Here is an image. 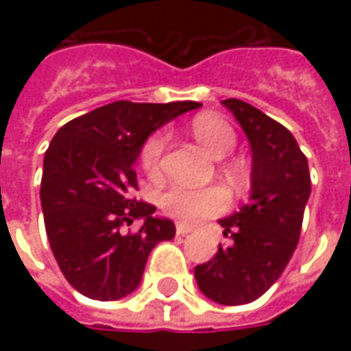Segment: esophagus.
Returning a JSON list of instances; mask_svg holds the SVG:
<instances>
[{"label": "esophagus", "mask_w": 351, "mask_h": 351, "mask_svg": "<svg viewBox=\"0 0 351 351\" xmlns=\"http://www.w3.org/2000/svg\"><path fill=\"white\" fill-rule=\"evenodd\" d=\"M191 231H193L191 226H186V223H176V233H178V235H188V233H191Z\"/></svg>", "instance_id": "34e87169"}]
</instances>
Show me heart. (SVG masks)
<instances>
[{
	"label": "heart",
	"instance_id": "obj_1",
	"mask_svg": "<svg viewBox=\"0 0 351 351\" xmlns=\"http://www.w3.org/2000/svg\"><path fill=\"white\" fill-rule=\"evenodd\" d=\"M191 133L199 145L214 158L228 156L237 145V135L233 128L223 118L214 114H201L191 122ZM167 146V135L163 131L154 133L143 146L141 163L148 176H158L161 169V158ZM228 193L218 188H203V190H190L184 186H171L160 199L163 213L176 220L191 221L203 220L214 214H220L228 208Z\"/></svg>",
	"mask_w": 351,
	"mask_h": 351
}]
</instances>
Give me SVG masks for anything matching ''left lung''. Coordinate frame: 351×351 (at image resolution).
<instances>
[{
    "mask_svg": "<svg viewBox=\"0 0 351 351\" xmlns=\"http://www.w3.org/2000/svg\"><path fill=\"white\" fill-rule=\"evenodd\" d=\"M221 105L250 143V197L239 213L218 220L231 243L195 267V280L210 301L246 304L280 278L297 248L310 197L308 161L289 130L259 108L241 99Z\"/></svg>",
    "mask_w": 351,
    "mask_h": 351,
    "instance_id": "8db88e82",
    "label": "left lung"
}]
</instances>
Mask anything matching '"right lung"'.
I'll return each mask as SVG.
<instances>
[{
    "label": "right lung",
    "instance_id": "obj_1",
    "mask_svg": "<svg viewBox=\"0 0 351 351\" xmlns=\"http://www.w3.org/2000/svg\"><path fill=\"white\" fill-rule=\"evenodd\" d=\"M195 101H114L60 128L45 152L41 206L50 248L67 282L95 301H118L143 280L146 259L175 223L133 199L146 138ZM143 223L137 232L128 227Z\"/></svg>",
    "mask_w": 351,
    "mask_h": 351
}]
</instances>
